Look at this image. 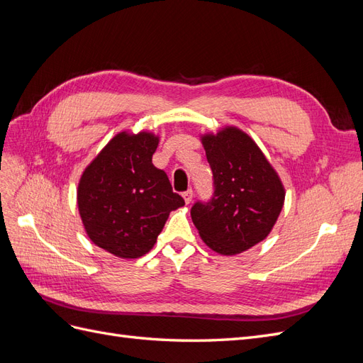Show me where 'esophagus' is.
Wrapping results in <instances>:
<instances>
[{
	"label": "esophagus",
	"instance_id": "34e87169",
	"mask_svg": "<svg viewBox=\"0 0 363 363\" xmlns=\"http://www.w3.org/2000/svg\"><path fill=\"white\" fill-rule=\"evenodd\" d=\"M182 195H183V199H184V203H186V204H189V203L192 201V195H194L192 189H188L186 192H183Z\"/></svg>",
	"mask_w": 363,
	"mask_h": 363
}]
</instances>
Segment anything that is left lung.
Here are the masks:
<instances>
[{
  "label": "left lung",
  "instance_id": "left-lung-1",
  "mask_svg": "<svg viewBox=\"0 0 363 363\" xmlns=\"http://www.w3.org/2000/svg\"><path fill=\"white\" fill-rule=\"evenodd\" d=\"M213 172L211 201H196L192 221L207 247L233 256L265 239L284 203L279 174L242 130L225 127L201 136Z\"/></svg>",
  "mask_w": 363,
  "mask_h": 363
}]
</instances>
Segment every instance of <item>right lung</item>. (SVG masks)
<instances>
[{"label": "right lung", "instance_id": "obj_1", "mask_svg": "<svg viewBox=\"0 0 363 363\" xmlns=\"http://www.w3.org/2000/svg\"><path fill=\"white\" fill-rule=\"evenodd\" d=\"M159 138L121 131L83 171L77 204L87 236L121 259L155 247L169 213L184 206L168 175L152 164Z\"/></svg>", "mask_w": 363, "mask_h": 363}]
</instances>
